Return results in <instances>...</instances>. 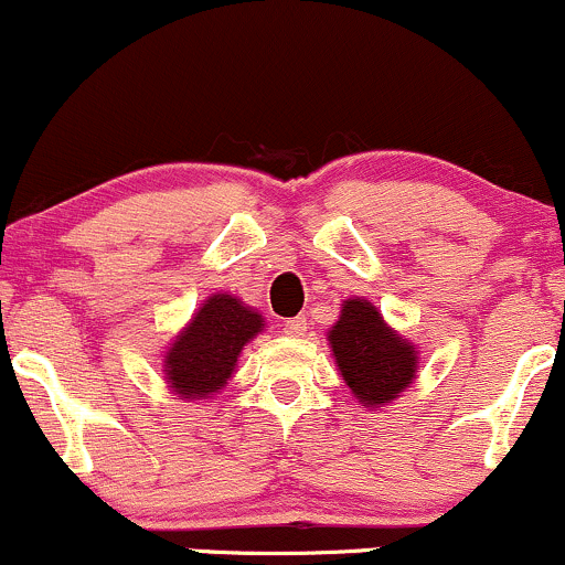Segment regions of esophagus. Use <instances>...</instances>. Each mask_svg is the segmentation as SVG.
<instances>
[{"instance_id": "34e87169", "label": "esophagus", "mask_w": 565, "mask_h": 565, "mask_svg": "<svg viewBox=\"0 0 565 565\" xmlns=\"http://www.w3.org/2000/svg\"><path fill=\"white\" fill-rule=\"evenodd\" d=\"M308 332V321H305V316H297V319H289L284 323V334L287 337H302Z\"/></svg>"}]
</instances>
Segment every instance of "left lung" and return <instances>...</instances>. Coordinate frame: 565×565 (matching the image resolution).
I'll return each instance as SVG.
<instances>
[{"mask_svg":"<svg viewBox=\"0 0 565 565\" xmlns=\"http://www.w3.org/2000/svg\"><path fill=\"white\" fill-rule=\"evenodd\" d=\"M332 359L353 398L369 412L391 406L417 380L419 350L382 319L364 297L342 300L340 319L327 332Z\"/></svg>","mask_w":565,"mask_h":565,"instance_id":"1","label":"left lung"}]
</instances>
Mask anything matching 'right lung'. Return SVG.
Here are the masks:
<instances>
[{
    "label": "right lung",
    "instance_id": "1",
    "mask_svg": "<svg viewBox=\"0 0 565 565\" xmlns=\"http://www.w3.org/2000/svg\"><path fill=\"white\" fill-rule=\"evenodd\" d=\"M265 329L260 310L215 291L199 305L191 321L172 337L161 359L167 387L180 401H206L228 385L246 342Z\"/></svg>",
    "mask_w": 565,
    "mask_h": 565
}]
</instances>
